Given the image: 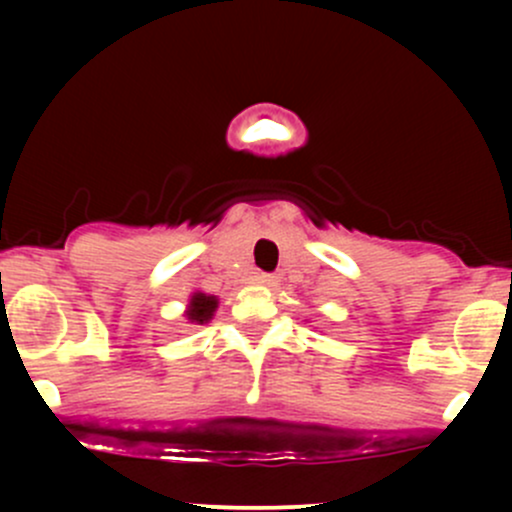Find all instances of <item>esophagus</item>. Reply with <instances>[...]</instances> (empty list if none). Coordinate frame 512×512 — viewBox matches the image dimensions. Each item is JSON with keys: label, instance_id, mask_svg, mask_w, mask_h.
Returning <instances> with one entry per match:
<instances>
[{"label": "esophagus", "instance_id": "esophagus-1", "mask_svg": "<svg viewBox=\"0 0 512 512\" xmlns=\"http://www.w3.org/2000/svg\"><path fill=\"white\" fill-rule=\"evenodd\" d=\"M257 279H260V284H264V286H274L276 284V276L274 274H260V276H257Z\"/></svg>", "mask_w": 512, "mask_h": 512}]
</instances>
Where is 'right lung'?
Instances as JSON below:
<instances>
[{
  "label": "right lung",
  "instance_id": "right-lung-1",
  "mask_svg": "<svg viewBox=\"0 0 512 512\" xmlns=\"http://www.w3.org/2000/svg\"><path fill=\"white\" fill-rule=\"evenodd\" d=\"M216 298L214 296H207V293H195L190 301V310H187V317H190L192 322H197V325H204V322L211 320V315H214L216 310Z\"/></svg>",
  "mask_w": 512,
  "mask_h": 512
}]
</instances>
